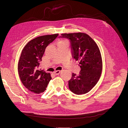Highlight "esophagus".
I'll list each match as a JSON object with an SVG mask.
<instances>
[{"instance_id": "34e87169", "label": "esophagus", "mask_w": 128, "mask_h": 128, "mask_svg": "<svg viewBox=\"0 0 128 128\" xmlns=\"http://www.w3.org/2000/svg\"><path fill=\"white\" fill-rule=\"evenodd\" d=\"M60 72H61L60 70H56V71L54 72V75H59V74L60 73Z\"/></svg>"}]
</instances>
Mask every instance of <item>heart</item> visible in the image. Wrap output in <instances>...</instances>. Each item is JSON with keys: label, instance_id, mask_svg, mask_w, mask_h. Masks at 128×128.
Instances as JSON below:
<instances>
[{"label": "heart", "instance_id": "obj_1", "mask_svg": "<svg viewBox=\"0 0 128 128\" xmlns=\"http://www.w3.org/2000/svg\"><path fill=\"white\" fill-rule=\"evenodd\" d=\"M68 44V42L66 40H63L59 41V45H62V44Z\"/></svg>", "mask_w": 128, "mask_h": 128}]
</instances>
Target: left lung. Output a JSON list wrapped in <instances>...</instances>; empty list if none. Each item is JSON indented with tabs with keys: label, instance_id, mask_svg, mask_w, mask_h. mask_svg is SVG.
<instances>
[{
	"label": "left lung",
	"instance_id": "8db88e82",
	"mask_svg": "<svg viewBox=\"0 0 128 128\" xmlns=\"http://www.w3.org/2000/svg\"><path fill=\"white\" fill-rule=\"evenodd\" d=\"M60 37L70 40L72 57L78 61L80 74L72 73L68 81L69 88L76 94L90 91L101 76L102 61L100 50L96 42L88 34L82 32L62 34Z\"/></svg>",
	"mask_w": 128,
	"mask_h": 128
}]
</instances>
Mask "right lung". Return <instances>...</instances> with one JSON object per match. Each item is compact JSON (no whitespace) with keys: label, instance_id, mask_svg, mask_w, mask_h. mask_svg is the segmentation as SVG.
<instances>
[{"label":"right lung","instance_id":"right-lung-1","mask_svg":"<svg viewBox=\"0 0 128 128\" xmlns=\"http://www.w3.org/2000/svg\"><path fill=\"white\" fill-rule=\"evenodd\" d=\"M59 34L36 37L29 42L21 52L18 63V72L24 86L30 91L40 94L45 91L52 79L51 74L38 69L45 48Z\"/></svg>","mask_w":128,"mask_h":128}]
</instances>
